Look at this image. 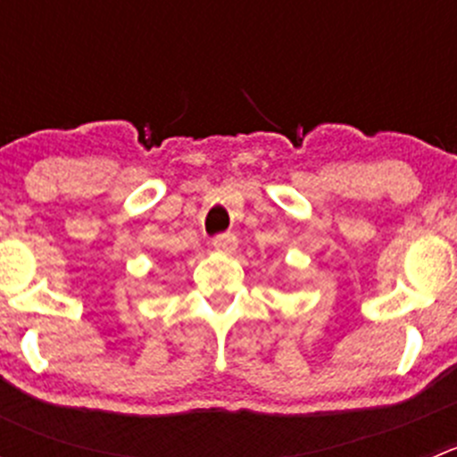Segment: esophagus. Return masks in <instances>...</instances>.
Returning <instances> with one entry per match:
<instances>
[{
    "label": "esophagus",
    "instance_id": "34e87169",
    "mask_svg": "<svg viewBox=\"0 0 457 457\" xmlns=\"http://www.w3.org/2000/svg\"><path fill=\"white\" fill-rule=\"evenodd\" d=\"M212 245L216 247V250H220V252H234L237 250V245H238V238L234 237V234H229V232H225V234H216L214 238H212Z\"/></svg>",
    "mask_w": 457,
    "mask_h": 457
}]
</instances>
